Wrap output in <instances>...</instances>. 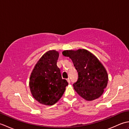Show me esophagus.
Returning <instances> with one entry per match:
<instances>
[{
    "label": "esophagus",
    "mask_w": 129,
    "mask_h": 129,
    "mask_svg": "<svg viewBox=\"0 0 129 129\" xmlns=\"http://www.w3.org/2000/svg\"><path fill=\"white\" fill-rule=\"evenodd\" d=\"M67 81L68 82V83H69V84L70 83V79L69 78H68L67 79Z\"/></svg>",
    "instance_id": "1"
}]
</instances>
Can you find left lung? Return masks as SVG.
I'll return each instance as SVG.
<instances>
[{
  "instance_id": "obj_1",
  "label": "left lung",
  "mask_w": 129,
  "mask_h": 129,
  "mask_svg": "<svg viewBox=\"0 0 129 129\" xmlns=\"http://www.w3.org/2000/svg\"><path fill=\"white\" fill-rule=\"evenodd\" d=\"M62 54L72 60L78 72V80L73 84L76 92L88 101L99 98L108 84V76L96 57L85 49L65 50Z\"/></svg>"
}]
</instances>
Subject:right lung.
<instances>
[{
	"label": "right lung",
	"mask_w": 129,
	"mask_h": 129,
	"mask_svg": "<svg viewBox=\"0 0 129 129\" xmlns=\"http://www.w3.org/2000/svg\"><path fill=\"white\" fill-rule=\"evenodd\" d=\"M58 52L50 50L39 59L31 74L29 86L32 95L40 104L53 105L64 94L68 83L57 66Z\"/></svg>",
	"instance_id": "right-lung-1"
}]
</instances>
